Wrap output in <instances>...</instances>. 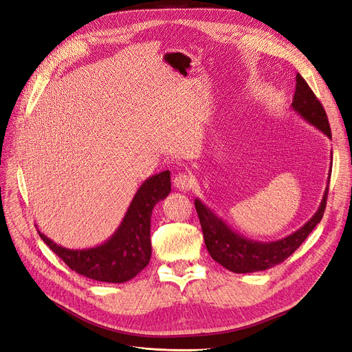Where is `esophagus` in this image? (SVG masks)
Returning a JSON list of instances; mask_svg holds the SVG:
<instances>
[{
  "label": "esophagus",
  "instance_id": "1",
  "mask_svg": "<svg viewBox=\"0 0 352 352\" xmlns=\"http://www.w3.org/2000/svg\"><path fill=\"white\" fill-rule=\"evenodd\" d=\"M192 184H194V179L187 173H178L174 178V187H177L178 190H182V191L191 190Z\"/></svg>",
  "mask_w": 352,
  "mask_h": 352
}]
</instances>
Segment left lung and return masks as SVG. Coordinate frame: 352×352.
Wrapping results in <instances>:
<instances>
[{"label": "left lung", "instance_id": "obj_1", "mask_svg": "<svg viewBox=\"0 0 352 352\" xmlns=\"http://www.w3.org/2000/svg\"><path fill=\"white\" fill-rule=\"evenodd\" d=\"M295 80H297V84H295V94L291 104L292 109L311 125L317 126L328 138H331V128L322 104L300 74H297ZM327 197L328 186L317 212L312 215L308 223L291 235L272 243L252 241V239L234 232L223 219L218 218L198 198L194 201V206L199 218L202 234H204L206 247L212 260L232 272L247 274L264 271L284 263L305 241L309 232L322 219Z\"/></svg>", "mask_w": 352, "mask_h": 352}]
</instances>
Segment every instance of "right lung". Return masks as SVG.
Returning a JSON list of instances; mask_svg holds the SVG:
<instances>
[{
    "mask_svg": "<svg viewBox=\"0 0 352 352\" xmlns=\"http://www.w3.org/2000/svg\"><path fill=\"white\" fill-rule=\"evenodd\" d=\"M171 191L170 171L145 179L117 231L104 244L87 250L57 245L38 231L43 241L72 270L87 278L121 284L141 272L151 258V212Z\"/></svg>",
    "mask_w": 352,
    "mask_h": 352,
    "instance_id": "right-lung-1",
    "label": "right lung"
}]
</instances>
